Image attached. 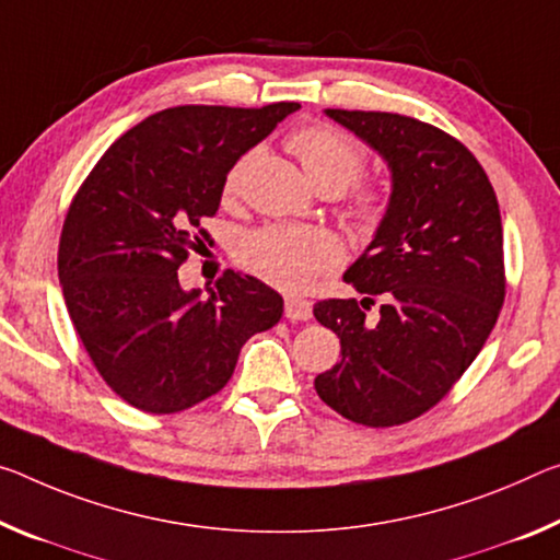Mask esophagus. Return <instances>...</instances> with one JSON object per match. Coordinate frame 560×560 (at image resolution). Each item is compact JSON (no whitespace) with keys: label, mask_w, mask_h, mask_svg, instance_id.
I'll return each instance as SVG.
<instances>
[{"label":"esophagus","mask_w":560,"mask_h":560,"mask_svg":"<svg viewBox=\"0 0 560 560\" xmlns=\"http://www.w3.org/2000/svg\"><path fill=\"white\" fill-rule=\"evenodd\" d=\"M283 314H287L289 322H308L314 314L312 301L299 299V296H289L287 304H283Z\"/></svg>","instance_id":"obj_1"}]
</instances>
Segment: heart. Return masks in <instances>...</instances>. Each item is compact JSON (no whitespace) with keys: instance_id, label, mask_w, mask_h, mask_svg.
<instances>
[{"instance_id":"1","label":"heart","mask_w":560,"mask_h":560,"mask_svg":"<svg viewBox=\"0 0 560 560\" xmlns=\"http://www.w3.org/2000/svg\"><path fill=\"white\" fill-rule=\"evenodd\" d=\"M291 152L299 156L308 179L318 189H339L359 179L363 162V149L341 129L328 124L299 129L289 139ZM244 172V159L226 174L224 191L238 189ZM378 211V197L374 191H363L357 201V214L374 219ZM238 264L271 287L299 294L312 283L318 273L334 269L341 261V244L326 229L271 224L246 234L236 248Z\"/></svg>"}]
</instances>
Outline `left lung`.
I'll return each mask as SVG.
<instances>
[{
    "label": "left lung",
    "mask_w": 560,
    "mask_h": 560,
    "mask_svg": "<svg viewBox=\"0 0 560 560\" xmlns=\"http://www.w3.org/2000/svg\"><path fill=\"white\" fill-rule=\"evenodd\" d=\"M392 172L374 238L343 279L363 294L314 306L341 339V361L314 386L363 425H398L464 376L503 306V229L493 186L468 149L431 124L388 112L326 109ZM381 295L376 319H366Z\"/></svg>",
    "instance_id": "left-lung-1"
}]
</instances>
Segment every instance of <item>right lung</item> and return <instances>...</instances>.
I'll list each match as a JSON object with an SVG mask.
<instances>
[{"label": "right lung", "mask_w": 560, "mask_h": 560, "mask_svg": "<svg viewBox=\"0 0 560 560\" xmlns=\"http://www.w3.org/2000/svg\"><path fill=\"white\" fill-rule=\"evenodd\" d=\"M172 106L119 137L69 207L59 283L102 378L147 413H176L232 378L238 351L283 314V299L248 273L186 291L179 266L209 242L226 174L296 112Z\"/></svg>", "instance_id": "add662e5"}]
</instances>
